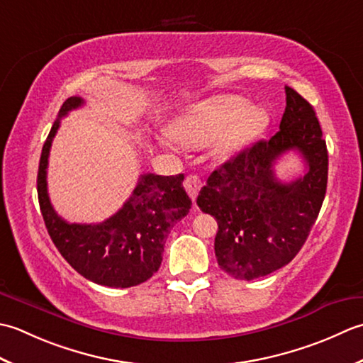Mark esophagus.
Masks as SVG:
<instances>
[{
  "label": "esophagus",
  "mask_w": 363,
  "mask_h": 363,
  "mask_svg": "<svg viewBox=\"0 0 363 363\" xmlns=\"http://www.w3.org/2000/svg\"><path fill=\"white\" fill-rule=\"evenodd\" d=\"M184 188H186L188 194L191 196L192 201L196 202L199 191H201V188H202L201 177H199V175H188L186 180H184Z\"/></svg>",
  "instance_id": "34e87169"
}]
</instances>
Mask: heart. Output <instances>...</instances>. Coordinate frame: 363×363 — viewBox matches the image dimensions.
Listing matches in <instances>:
<instances>
[{
	"instance_id": "1",
	"label": "heart",
	"mask_w": 363,
	"mask_h": 363,
	"mask_svg": "<svg viewBox=\"0 0 363 363\" xmlns=\"http://www.w3.org/2000/svg\"><path fill=\"white\" fill-rule=\"evenodd\" d=\"M269 114L263 106L249 105L235 95L191 105L171 123V136L183 145L203 147L214 140L213 155L228 160L260 138Z\"/></svg>"
}]
</instances>
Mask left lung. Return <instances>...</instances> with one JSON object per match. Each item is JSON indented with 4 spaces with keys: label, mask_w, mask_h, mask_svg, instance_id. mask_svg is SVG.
<instances>
[{
    "label": "left lung",
    "mask_w": 363,
    "mask_h": 363,
    "mask_svg": "<svg viewBox=\"0 0 363 363\" xmlns=\"http://www.w3.org/2000/svg\"><path fill=\"white\" fill-rule=\"evenodd\" d=\"M280 130L224 162L206 180L197 205L218 219L220 269L240 280L268 276L290 263L312 230L328 188V149L313 106L285 86ZM298 150L308 172L291 184L275 179V160Z\"/></svg>",
    "instance_id": "obj_1"
}]
</instances>
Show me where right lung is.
I'll return each instance as SVG.
<instances>
[{
  "label": "right lung",
  "mask_w": 363,
  "mask_h": 363,
  "mask_svg": "<svg viewBox=\"0 0 363 363\" xmlns=\"http://www.w3.org/2000/svg\"><path fill=\"white\" fill-rule=\"evenodd\" d=\"M81 105V97L65 100L43 144L37 174L42 216L55 246L81 276L105 286H135L160 269L167 235L191 208L184 175L143 174L122 208L100 224H70L57 216L47 189L50 149L62 117Z\"/></svg>",
  "instance_id": "add662e5"
}]
</instances>
